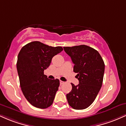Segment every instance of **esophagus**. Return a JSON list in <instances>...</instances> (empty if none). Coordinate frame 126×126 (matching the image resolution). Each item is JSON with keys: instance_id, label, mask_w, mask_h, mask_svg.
<instances>
[{"instance_id": "34e87169", "label": "esophagus", "mask_w": 126, "mask_h": 126, "mask_svg": "<svg viewBox=\"0 0 126 126\" xmlns=\"http://www.w3.org/2000/svg\"><path fill=\"white\" fill-rule=\"evenodd\" d=\"M64 82L60 80V85H63V84H64Z\"/></svg>"}]
</instances>
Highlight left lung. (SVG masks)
<instances>
[{
  "label": "left lung",
  "instance_id": "obj_1",
  "mask_svg": "<svg viewBox=\"0 0 126 126\" xmlns=\"http://www.w3.org/2000/svg\"><path fill=\"white\" fill-rule=\"evenodd\" d=\"M64 51L74 64L73 72L79 80L76 86L71 83L72 91L66 95L69 105L83 110L93 103L102 86L104 62L98 51L85 45L64 47Z\"/></svg>",
  "mask_w": 126,
  "mask_h": 126
}]
</instances>
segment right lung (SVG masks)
<instances>
[{"label": "right lung", "mask_w": 126, "mask_h": 126, "mask_svg": "<svg viewBox=\"0 0 126 126\" xmlns=\"http://www.w3.org/2000/svg\"><path fill=\"white\" fill-rule=\"evenodd\" d=\"M63 50L62 47L32 41L20 50L16 63L20 86L25 98L33 106L44 109L53 104L60 81L49 79L44 70L50 66L52 58Z\"/></svg>", "instance_id": "add662e5"}]
</instances>
